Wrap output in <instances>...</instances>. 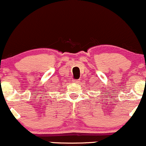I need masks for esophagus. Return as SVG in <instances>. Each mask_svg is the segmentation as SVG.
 <instances>
[{
  "label": "esophagus",
  "mask_w": 146,
  "mask_h": 146,
  "mask_svg": "<svg viewBox=\"0 0 146 146\" xmlns=\"http://www.w3.org/2000/svg\"><path fill=\"white\" fill-rule=\"evenodd\" d=\"M78 80H73V83H75V84H77V83H78Z\"/></svg>",
  "instance_id": "esophagus-1"
}]
</instances>
